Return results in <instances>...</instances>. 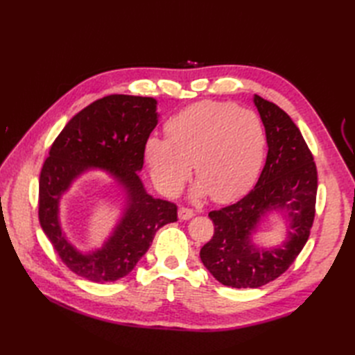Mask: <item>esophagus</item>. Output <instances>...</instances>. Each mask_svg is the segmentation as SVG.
Instances as JSON below:
<instances>
[{
	"label": "esophagus",
	"instance_id": "obj_1",
	"mask_svg": "<svg viewBox=\"0 0 355 355\" xmlns=\"http://www.w3.org/2000/svg\"><path fill=\"white\" fill-rule=\"evenodd\" d=\"M179 219L180 220H188V219H191V218H194V210H191V209H187V207H180L179 209Z\"/></svg>",
	"mask_w": 355,
	"mask_h": 355
}]
</instances>
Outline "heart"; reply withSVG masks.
I'll use <instances>...</instances> for the list:
<instances>
[{"label": "heart", "instance_id": "heart-1", "mask_svg": "<svg viewBox=\"0 0 355 355\" xmlns=\"http://www.w3.org/2000/svg\"><path fill=\"white\" fill-rule=\"evenodd\" d=\"M166 137L149 136L145 159L157 188L173 197L191 175L198 179L192 198L210 196L230 202L244 196L259 176L266 135L250 110L227 102L202 101L170 116Z\"/></svg>", "mask_w": 355, "mask_h": 355}]
</instances>
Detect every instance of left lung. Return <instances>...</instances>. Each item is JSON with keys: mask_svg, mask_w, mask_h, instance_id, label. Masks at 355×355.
<instances>
[{"mask_svg": "<svg viewBox=\"0 0 355 355\" xmlns=\"http://www.w3.org/2000/svg\"><path fill=\"white\" fill-rule=\"evenodd\" d=\"M253 102L268 144L263 170L244 198L209 213L214 234L200 250L210 274L235 288L261 287L286 272L304 249L315 216L317 167L302 135L275 103L257 94ZM272 211L289 223L286 240L275 248L256 246L259 225Z\"/></svg>", "mask_w": 355, "mask_h": 355, "instance_id": "obj_1", "label": "left lung"}]
</instances>
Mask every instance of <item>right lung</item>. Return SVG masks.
Here are the masks:
<instances>
[{"label":"right lung","mask_w":355,"mask_h":355,"mask_svg":"<svg viewBox=\"0 0 355 355\" xmlns=\"http://www.w3.org/2000/svg\"><path fill=\"white\" fill-rule=\"evenodd\" d=\"M157 123L154 98L111 94L72 116L50 148L40 175V223L62 262L85 280L103 284L130 274L155 232L178 220L176 204L149 196L137 175ZM90 169L108 173L126 200L121 220L101 249L83 254L66 239L58 213L62 194Z\"/></svg>","instance_id":"right-lung-1"}]
</instances>
